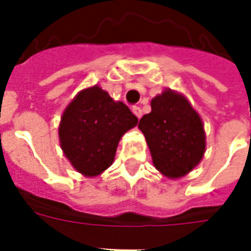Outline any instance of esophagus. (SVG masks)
Returning a JSON list of instances; mask_svg holds the SVG:
<instances>
[{
  "label": "esophagus",
  "mask_w": 251,
  "mask_h": 251,
  "mask_svg": "<svg viewBox=\"0 0 251 251\" xmlns=\"http://www.w3.org/2000/svg\"><path fill=\"white\" fill-rule=\"evenodd\" d=\"M131 111H133V114L136 115L138 120L141 118L142 110H141V107H140V106H133V107H131Z\"/></svg>",
  "instance_id": "esophagus-1"
}]
</instances>
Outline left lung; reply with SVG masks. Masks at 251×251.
Segmentation results:
<instances>
[{"label":"left lung","mask_w":251,"mask_h":251,"mask_svg":"<svg viewBox=\"0 0 251 251\" xmlns=\"http://www.w3.org/2000/svg\"><path fill=\"white\" fill-rule=\"evenodd\" d=\"M152 111L140 120L154 168L168 179L188 175L205 152L203 121L185 95L165 88L151 102Z\"/></svg>","instance_id":"8db88e82"}]
</instances>
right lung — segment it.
<instances>
[{
	"label": "right lung",
	"mask_w": 251,
	"mask_h": 251,
	"mask_svg": "<svg viewBox=\"0 0 251 251\" xmlns=\"http://www.w3.org/2000/svg\"><path fill=\"white\" fill-rule=\"evenodd\" d=\"M138 118L98 84L83 88L63 111L59 141L79 174L95 177L113 164L118 142Z\"/></svg>",
	"instance_id": "obj_1"
}]
</instances>
